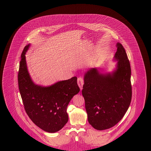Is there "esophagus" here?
<instances>
[{
  "mask_svg": "<svg viewBox=\"0 0 151 151\" xmlns=\"http://www.w3.org/2000/svg\"><path fill=\"white\" fill-rule=\"evenodd\" d=\"M77 84H78V86L80 87V89L82 90L83 89V86L84 85V80L83 79L81 78V77H79L77 80Z\"/></svg>",
  "mask_w": 151,
  "mask_h": 151,
  "instance_id": "34e87169",
  "label": "esophagus"
}]
</instances>
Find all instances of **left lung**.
Masks as SVG:
<instances>
[{"label": "left lung", "instance_id": "8db88e82", "mask_svg": "<svg viewBox=\"0 0 151 151\" xmlns=\"http://www.w3.org/2000/svg\"><path fill=\"white\" fill-rule=\"evenodd\" d=\"M111 71L101 73L100 67L84 73L82 94L89 123L98 130L110 129L118 123L129 108L132 96L131 67L126 50L117 43Z\"/></svg>", "mask_w": 151, "mask_h": 151}]
</instances>
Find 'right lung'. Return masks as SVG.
Wrapping results in <instances>:
<instances>
[{
  "label": "right lung",
  "instance_id": "obj_1",
  "mask_svg": "<svg viewBox=\"0 0 151 151\" xmlns=\"http://www.w3.org/2000/svg\"><path fill=\"white\" fill-rule=\"evenodd\" d=\"M31 43L22 51L18 74L19 88L25 111L32 122L43 131L54 133L67 123V107L80 91L77 78L73 77L49 86L36 84L28 70L25 54Z\"/></svg>",
  "mask_w": 151,
  "mask_h": 151
}]
</instances>
